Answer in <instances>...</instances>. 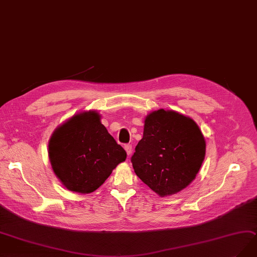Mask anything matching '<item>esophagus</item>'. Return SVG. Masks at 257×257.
Segmentation results:
<instances>
[{"mask_svg": "<svg viewBox=\"0 0 257 257\" xmlns=\"http://www.w3.org/2000/svg\"><path fill=\"white\" fill-rule=\"evenodd\" d=\"M123 148H125L127 155H128V156H130V155H131V153H132V146H131L130 144H127V145L123 146Z\"/></svg>", "mask_w": 257, "mask_h": 257, "instance_id": "34e87169", "label": "esophagus"}]
</instances>
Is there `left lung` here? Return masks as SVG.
Wrapping results in <instances>:
<instances>
[{
    "instance_id": "8db88e82",
    "label": "left lung",
    "mask_w": 257,
    "mask_h": 257,
    "mask_svg": "<svg viewBox=\"0 0 257 257\" xmlns=\"http://www.w3.org/2000/svg\"><path fill=\"white\" fill-rule=\"evenodd\" d=\"M205 157V140L191 117L160 109L145 118L144 134L131 157L137 176L160 197L192 183Z\"/></svg>"
}]
</instances>
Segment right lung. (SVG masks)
Instances as JSON below:
<instances>
[{"instance_id": "obj_1", "label": "right lung", "mask_w": 257, "mask_h": 257, "mask_svg": "<svg viewBox=\"0 0 257 257\" xmlns=\"http://www.w3.org/2000/svg\"><path fill=\"white\" fill-rule=\"evenodd\" d=\"M49 158L55 175L69 191L90 194L126 160L127 154L100 122L99 114L84 111L54 131Z\"/></svg>"}]
</instances>
